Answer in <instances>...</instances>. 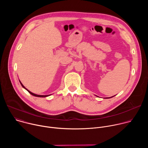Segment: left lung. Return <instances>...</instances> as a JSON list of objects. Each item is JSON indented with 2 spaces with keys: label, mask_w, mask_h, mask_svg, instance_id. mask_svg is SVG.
I'll list each match as a JSON object with an SVG mask.
<instances>
[{
  "label": "left lung",
  "mask_w": 148,
  "mask_h": 148,
  "mask_svg": "<svg viewBox=\"0 0 148 148\" xmlns=\"http://www.w3.org/2000/svg\"><path fill=\"white\" fill-rule=\"evenodd\" d=\"M110 98H111V97H110Z\"/></svg>",
  "instance_id": "obj_1"
}]
</instances>
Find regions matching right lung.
<instances>
[{
    "label": "right lung",
    "mask_w": 148,
    "mask_h": 148,
    "mask_svg": "<svg viewBox=\"0 0 148 148\" xmlns=\"http://www.w3.org/2000/svg\"><path fill=\"white\" fill-rule=\"evenodd\" d=\"M20 84H21V85H22V86L24 88H25L30 94H32V95H33V96H35V97H48V96H50V95H37V94H34V93H33V92H30V91H29L27 88H26L25 87V86L23 85V84H22V82H21L20 81Z\"/></svg>",
    "instance_id": "obj_1"
}]
</instances>
